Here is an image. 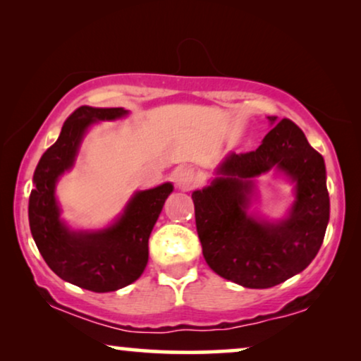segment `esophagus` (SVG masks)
<instances>
[{
    "label": "esophagus",
    "mask_w": 361,
    "mask_h": 361,
    "mask_svg": "<svg viewBox=\"0 0 361 361\" xmlns=\"http://www.w3.org/2000/svg\"><path fill=\"white\" fill-rule=\"evenodd\" d=\"M174 180H176V185L179 187L180 190H190L192 187L195 185L197 177H195V172L189 169V167H179L174 174Z\"/></svg>",
    "instance_id": "esophagus-1"
}]
</instances>
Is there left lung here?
<instances>
[{"label":"left lung","instance_id":"8db88e82","mask_svg":"<svg viewBox=\"0 0 361 361\" xmlns=\"http://www.w3.org/2000/svg\"><path fill=\"white\" fill-rule=\"evenodd\" d=\"M273 130L256 151L230 152L204 189L192 192L202 253L221 278L268 289L299 274L322 246L330 216L324 157L288 118L268 116ZM295 185V202L279 221L250 210L255 180L266 171Z\"/></svg>","mask_w":361,"mask_h":361}]
</instances>
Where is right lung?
<instances>
[{
	"mask_svg": "<svg viewBox=\"0 0 361 361\" xmlns=\"http://www.w3.org/2000/svg\"><path fill=\"white\" fill-rule=\"evenodd\" d=\"M125 108H77L63 123L57 141L34 171L29 226L49 268L59 278L93 293H110L135 283L149 258L147 241L174 185L171 182L136 190L123 214L105 228L73 230L62 219L56 195L61 177L75 166L88 128L128 115Z\"/></svg>",
	"mask_w": 361,
	"mask_h": 361,
	"instance_id": "1",
	"label": "right lung"
}]
</instances>
